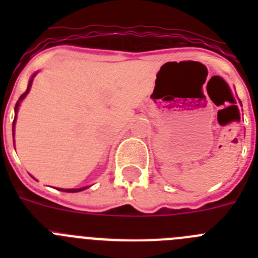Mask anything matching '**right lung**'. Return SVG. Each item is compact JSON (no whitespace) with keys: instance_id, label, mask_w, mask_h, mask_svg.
Returning <instances> with one entry per match:
<instances>
[{"instance_id":"add662e5","label":"right lung","mask_w":258,"mask_h":258,"mask_svg":"<svg viewBox=\"0 0 258 258\" xmlns=\"http://www.w3.org/2000/svg\"><path fill=\"white\" fill-rule=\"evenodd\" d=\"M38 72H35V74L32 75V77L29 79V83H28V86H27V90L26 93H23L22 95H20L19 101L17 102V104H15V108H14V111H15V117H14V121H13V142H14V132H15V122H17V113H18V109H19V106L20 103H22V101L24 99V98L27 97V94L29 93V90H31V86H32V83H33V79H35V76L37 75ZM90 186H85V187H80V188H58L59 191H63V192H80V191H84L86 190V188H89Z\"/></svg>"}]
</instances>
